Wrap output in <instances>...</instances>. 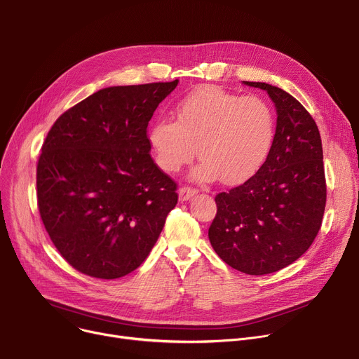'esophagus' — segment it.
<instances>
[{
	"label": "esophagus",
	"instance_id": "1",
	"mask_svg": "<svg viewBox=\"0 0 359 359\" xmlns=\"http://www.w3.org/2000/svg\"><path fill=\"white\" fill-rule=\"evenodd\" d=\"M197 192V189L191 188V187H181L178 189V197H180V201H187L189 200L192 196H194Z\"/></svg>",
	"mask_w": 359,
	"mask_h": 359
}]
</instances>
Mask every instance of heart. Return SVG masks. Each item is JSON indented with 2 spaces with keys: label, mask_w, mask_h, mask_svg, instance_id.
Returning <instances> with one entry per match:
<instances>
[{
  "label": "heart",
  "mask_w": 359,
  "mask_h": 359,
  "mask_svg": "<svg viewBox=\"0 0 359 359\" xmlns=\"http://www.w3.org/2000/svg\"><path fill=\"white\" fill-rule=\"evenodd\" d=\"M273 140L274 115L263 99L211 86L185 96L175 107V121L161 118L149 132L162 171L178 172L198 151L203 161L191 177L197 181L219 178L227 185L253 177Z\"/></svg>",
  "instance_id": "b5f03b06"
}]
</instances>
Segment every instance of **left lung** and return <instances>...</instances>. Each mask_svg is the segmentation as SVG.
Listing matches in <instances>:
<instances>
[{"instance_id":"1","label":"left lung","mask_w":359,"mask_h":359,"mask_svg":"<svg viewBox=\"0 0 359 359\" xmlns=\"http://www.w3.org/2000/svg\"><path fill=\"white\" fill-rule=\"evenodd\" d=\"M244 85L267 92L278 112L270 152L244 184L215 196L208 229L215 253L233 269L262 276L305 253L322 224L326 181L320 133L292 95L260 81Z\"/></svg>"}]
</instances>
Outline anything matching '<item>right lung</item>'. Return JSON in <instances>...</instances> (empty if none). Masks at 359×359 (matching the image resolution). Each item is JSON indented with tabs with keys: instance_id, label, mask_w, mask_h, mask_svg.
Returning a JSON list of instances; mask_svg holds the SVG:
<instances>
[{
	"instance_id": "obj_1",
	"label": "right lung",
	"mask_w": 359,
	"mask_h": 359,
	"mask_svg": "<svg viewBox=\"0 0 359 359\" xmlns=\"http://www.w3.org/2000/svg\"><path fill=\"white\" fill-rule=\"evenodd\" d=\"M174 81L112 86L54 122L37 163V203L62 257L96 279L140 267L155 245L177 184L151 158L148 123Z\"/></svg>"
}]
</instances>
